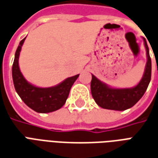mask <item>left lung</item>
Instances as JSON below:
<instances>
[{
    "mask_svg": "<svg viewBox=\"0 0 158 158\" xmlns=\"http://www.w3.org/2000/svg\"><path fill=\"white\" fill-rule=\"evenodd\" d=\"M144 45L147 51V64L143 77L140 82L131 88H114L92 75L91 93L98 105L106 109L123 111L133 107L142 98L150 83L152 77V60L149 55V48L145 39Z\"/></svg>",
    "mask_w": 158,
    "mask_h": 158,
    "instance_id": "left-lung-1",
    "label": "left lung"
}]
</instances>
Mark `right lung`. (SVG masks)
Instances as JSON below:
<instances>
[{"label": "right lung", "mask_w": 158, "mask_h": 158, "mask_svg": "<svg viewBox=\"0 0 158 158\" xmlns=\"http://www.w3.org/2000/svg\"><path fill=\"white\" fill-rule=\"evenodd\" d=\"M25 39L19 43L12 65V79L16 92L25 104L36 112L45 114L58 110L65 103L71 87L79 74L66 78L55 87H39L29 83L23 76L18 65L20 51Z\"/></svg>", "instance_id": "1"}]
</instances>
